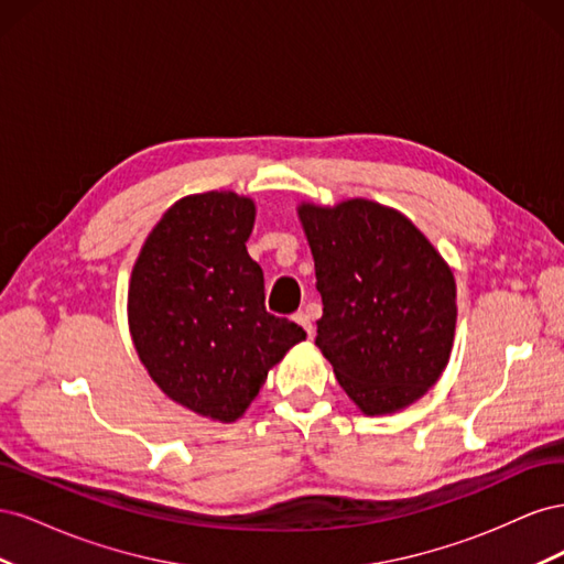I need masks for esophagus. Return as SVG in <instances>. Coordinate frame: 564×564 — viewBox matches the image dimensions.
<instances>
[{
  "mask_svg": "<svg viewBox=\"0 0 564 564\" xmlns=\"http://www.w3.org/2000/svg\"><path fill=\"white\" fill-rule=\"evenodd\" d=\"M294 319L301 324V327L305 329V334L308 336H313L315 334V327H313V317H311V313L308 311H301V313H296L294 315Z\"/></svg>",
  "mask_w": 564,
  "mask_h": 564,
  "instance_id": "1",
  "label": "esophagus"
}]
</instances>
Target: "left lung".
<instances>
[{
  "instance_id": "left-lung-1",
  "label": "left lung",
  "mask_w": 564,
  "mask_h": 564,
  "mask_svg": "<svg viewBox=\"0 0 564 564\" xmlns=\"http://www.w3.org/2000/svg\"><path fill=\"white\" fill-rule=\"evenodd\" d=\"M315 259V346L367 416L423 398L445 371L456 329L454 272L400 212L371 199L299 204Z\"/></svg>"
}]
</instances>
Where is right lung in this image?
<instances>
[{
	"label": "right lung",
	"mask_w": 564,
	"mask_h": 564,
	"mask_svg": "<svg viewBox=\"0 0 564 564\" xmlns=\"http://www.w3.org/2000/svg\"><path fill=\"white\" fill-rule=\"evenodd\" d=\"M256 207L230 191L166 209L135 259L129 332L150 379L191 412L237 421L305 332L265 311L247 240Z\"/></svg>",
	"instance_id": "1"
}]
</instances>
